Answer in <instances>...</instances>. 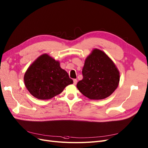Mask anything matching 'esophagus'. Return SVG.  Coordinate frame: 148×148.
<instances>
[{"mask_svg": "<svg viewBox=\"0 0 148 148\" xmlns=\"http://www.w3.org/2000/svg\"><path fill=\"white\" fill-rule=\"evenodd\" d=\"M76 84H77V79H73V84H74V85H76Z\"/></svg>", "mask_w": 148, "mask_h": 148, "instance_id": "1", "label": "esophagus"}]
</instances>
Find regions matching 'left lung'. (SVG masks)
Segmentation results:
<instances>
[{
  "instance_id": "8db88e82",
  "label": "left lung",
  "mask_w": 148,
  "mask_h": 148,
  "mask_svg": "<svg viewBox=\"0 0 148 148\" xmlns=\"http://www.w3.org/2000/svg\"><path fill=\"white\" fill-rule=\"evenodd\" d=\"M82 73L83 78L76 87L91 99L108 97L119 86V71L108 55L98 49H94L86 58Z\"/></svg>"
}]
</instances>
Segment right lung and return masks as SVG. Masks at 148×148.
Returning a JSON list of instances; mask_svg holds the SVG:
<instances>
[{
	"instance_id": "1",
	"label": "right lung",
	"mask_w": 148,
	"mask_h": 148,
	"mask_svg": "<svg viewBox=\"0 0 148 148\" xmlns=\"http://www.w3.org/2000/svg\"><path fill=\"white\" fill-rule=\"evenodd\" d=\"M25 85L33 97L48 99L60 94L67 86L73 84L60 64L48 55L39 56L27 69Z\"/></svg>"
}]
</instances>
